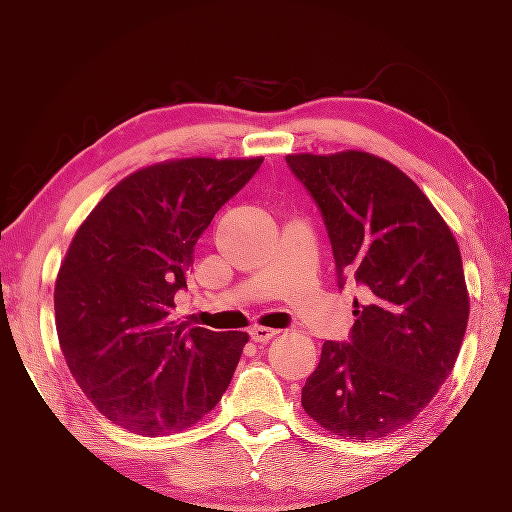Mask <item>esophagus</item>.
Returning <instances> with one entry per match:
<instances>
[{"label":"esophagus","instance_id":"1","mask_svg":"<svg viewBox=\"0 0 512 512\" xmlns=\"http://www.w3.org/2000/svg\"><path fill=\"white\" fill-rule=\"evenodd\" d=\"M249 336H251V341H256V343H268L270 338L277 336V331L270 327H258L256 324V327L249 329Z\"/></svg>","mask_w":512,"mask_h":512}]
</instances>
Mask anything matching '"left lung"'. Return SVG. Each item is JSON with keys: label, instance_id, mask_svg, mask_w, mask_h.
Returning a JSON list of instances; mask_svg holds the SVG:
<instances>
[{"label": "left lung", "instance_id": "obj_1", "mask_svg": "<svg viewBox=\"0 0 512 512\" xmlns=\"http://www.w3.org/2000/svg\"><path fill=\"white\" fill-rule=\"evenodd\" d=\"M327 225L338 289L353 277L348 341H324L301 404L322 428L376 440L414 421L454 369L468 289L454 235L395 164L348 150L289 155Z\"/></svg>", "mask_w": 512, "mask_h": 512}]
</instances>
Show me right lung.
I'll return each instance as SVG.
<instances>
[{
  "mask_svg": "<svg viewBox=\"0 0 512 512\" xmlns=\"http://www.w3.org/2000/svg\"><path fill=\"white\" fill-rule=\"evenodd\" d=\"M261 164L195 157L141 169L77 230L53 294L58 341L79 388L117 426L176 433L228 390L249 336L171 313L199 235Z\"/></svg>",
  "mask_w": 512,
  "mask_h": 512,
  "instance_id": "1",
  "label": "right lung"
}]
</instances>
